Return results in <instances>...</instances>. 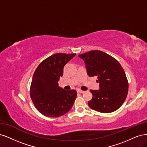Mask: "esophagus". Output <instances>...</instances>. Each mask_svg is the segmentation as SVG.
Masks as SVG:
<instances>
[{"instance_id": "esophagus-1", "label": "esophagus", "mask_w": 147, "mask_h": 147, "mask_svg": "<svg viewBox=\"0 0 147 147\" xmlns=\"http://www.w3.org/2000/svg\"><path fill=\"white\" fill-rule=\"evenodd\" d=\"M78 93H84V91L81 90H78Z\"/></svg>"}]
</instances>
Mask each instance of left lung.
Returning <instances> with one entry per match:
<instances>
[{"instance_id": "8db88e82", "label": "left lung", "mask_w": 147, "mask_h": 147, "mask_svg": "<svg viewBox=\"0 0 147 147\" xmlns=\"http://www.w3.org/2000/svg\"><path fill=\"white\" fill-rule=\"evenodd\" d=\"M86 64L90 77L97 76L99 89L90 92L93 97L88 102L91 109L110 113L119 109L128 92V82L120 63L101 51L94 50L78 55Z\"/></svg>"}]
</instances>
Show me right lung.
Listing matches in <instances>:
<instances>
[{"mask_svg":"<svg viewBox=\"0 0 147 147\" xmlns=\"http://www.w3.org/2000/svg\"><path fill=\"white\" fill-rule=\"evenodd\" d=\"M76 54L57 53L46 59L38 66L33 76L30 97L41 114L59 117L69 111L77 96L75 90H65L58 81L63 76L65 65Z\"/></svg>","mask_w":147,"mask_h":147,"instance_id":"1","label":"right lung"}]
</instances>
